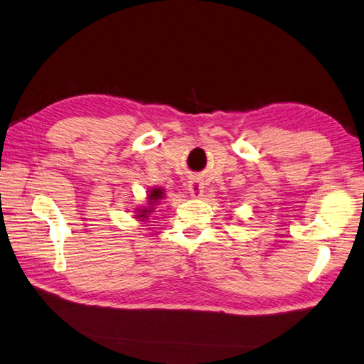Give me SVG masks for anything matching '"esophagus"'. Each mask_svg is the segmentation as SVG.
<instances>
[{"mask_svg": "<svg viewBox=\"0 0 364 364\" xmlns=\"http://www.w3.org/2000/svg\"><path fill=\"white\" fill-rule=\"evenodd\" d=\"M188 188H189V193H191V196H192L193 198H198V197H201L203 188H205V186H203L201 180H198V178H191Z\"/></svg>", "mask_w": 364, "mask_h": 364, "instance_id": "34e87169", "label": "esophagus"}]
</instances>
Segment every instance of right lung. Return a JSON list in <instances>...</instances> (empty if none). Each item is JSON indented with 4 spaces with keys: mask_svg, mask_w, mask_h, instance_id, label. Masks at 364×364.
<instances>
[{
    "mask_svg": "<svg viewBox=\"0 0 364 364\" xmlns=\"http://www.w3.org/2000/svg\"><path fill=\"white\" fill-rule=\"evenodd\" d=\"M149 208H142V209H138L139 213L136 214V218H141V222H146V218L149 217L150 213H154V206L155 203H158V200H161L164 197V192L163 189H154V191H149Z\"/></svg>",
    "mask_w": 364,
    "mask_h": 364,
    "instance_id": "1",
    "label": "right lung"
}]
</instances>
